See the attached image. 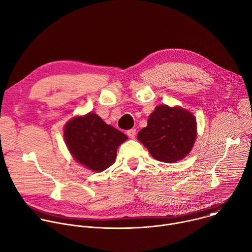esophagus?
Instances as JSON below:
<instances>
[{"instance_id": "34e87169", "label": "esophagus", "mask_w": 252, "mask_h": 252, "mask_svg": "<svg viewBox=\"0 0 252 252\" xmlns=\"http://www.w3.org/2000/svg\"><path fill=\"white\" fill-rule=\"evenodd\" d=\"M126 134H127V136H128L129 138H134V136H135V134H136V130H135L134 128L128 129V130L126 131Z\"/></svg>"}]
</instances>
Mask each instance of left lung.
I'll return each instance as SVG.
<instances>
[{"mask_svg": "<svg viewBox=\"0 0 252 252\" xmlns=\"http://www.w3.org/2000/svg\"><path fill=\"white\" fill-rule=\"evenodd\" d=\"M197 136L195 117L180 107L157 106L148 117L147 126L137 134L151 156L165 163L186 157Z\"/></svg>", "mask_w": 252, "mask_h": 252, "instance_id": "left-lung-1", "label": "left lung"}]
</instances>
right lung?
<instances>
[{"label":"right lung","instance_id":"add662e5","mask_svg":"<svg viewBox=\"0 0 252 252\" xmlns=\"http://www.w3.org/2000/svg\"><path fill=\"white\" fill-rule=\"evenodd\" d=\"M65 143L75 160L86 168L101 172L116 161L118 147L127 136L99 116L89 113L75 117L64 127Z\"/></svg>","mask_w":252,"mask_h":252}]
</instances>
